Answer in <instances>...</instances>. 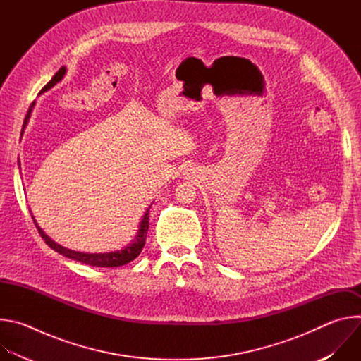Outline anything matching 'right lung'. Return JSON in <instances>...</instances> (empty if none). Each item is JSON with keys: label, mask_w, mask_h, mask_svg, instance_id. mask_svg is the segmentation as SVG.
<instances>
[{"label": "right lung", "mask_w": 361, "mask_h": 361, "mask_svg": "<svg viewBox=\"0 0 361 361\" xmlns=\"http://www.w3.org/2000/svg\"><path fill=\"white\" fill-rule=\"evenodd\" d=\"M64 74H66V67H61V68L59 70V73H57L53 78H51V81L41 90V92H44V91L49 90L53 85H56V84L64 77ZM34 106H35V101L30 106L28 113H27V116H25V118H24L23 133H24L25 126L28 124V120H30V117H31V111H32ZM148 210H149V209H148ZM148 210L145 212V214H144V217H142V220H141V223H140V228H138V233H137L134 241H133L131 244H128L127 247H124L123 250H120V251H111V252H80V251L68 250V248H66V247H63V245L57 244L56 241L51 240V238L39 228V226L37 224V221H35L34 217H32V220H34L35 227H37L39 235L42 237V240H44L51 248L56 250L57 252H60V254H63V255H66V257H68V259L75 260V262H80V263H84V264H88V266H95V267H120V266H124V264L133 262L134 259H137L138 254L141 252V250H142V247H144V244H145L147 231H148V220H149Z\"/></svg>", "instance_id": "obj_1"}]
</instances>
